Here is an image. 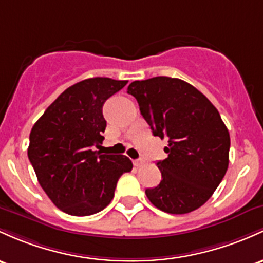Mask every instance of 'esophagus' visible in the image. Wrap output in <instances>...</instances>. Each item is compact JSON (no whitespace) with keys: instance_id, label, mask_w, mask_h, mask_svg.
<instances>
[{"instance_id":"34e87169","label":"esophagus","mask_w":263,"mask_h":263,"mask_svg":"<svg viewBox=\"0 0 263 263\" xmlns=\"http://www.w3.org/2000/svg\"><path fill=\"white\" fill-rule=\"evenodd\" d=\"M134 164L136 167H141V166H143V164H145V161L141 160V158H138V160H134Z\"/></svg>"}]
</instances>
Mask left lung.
I'll list each match as a JSON object with an SVG mask.
<instances>
[{"label":"left lung","mask_w":263,"mask_h":263,"mask_svg":"<svg viewBox=\"0 0 263 263\" xmlns=\"http://www.w3.org/2000/svg\"><path fill=\"white\" fill-rule=\"evenodd\" d=\"M127 92L137 100L152 134L168 141V156L156 163L162 180L146 190L147 198L172 215L195 211L209 201L229 167L230 134L217 108L180 79L134 81Z\"/></svg>","instance_id":"obj_1"}]
</instances>
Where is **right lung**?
Listing matches in <instances>:
<instances>
[{
    "label": "right lung",
    "mask_w": 263,
    "mask_h": 263,
    "mask_svg": "<svg viewBox=\"0 0 263 263\" xmlns=\"http://www.w3.org/2000/svg\"><path fill=\"white\" fill-rule=\"evenodd\" d=\"M127 81L93 77L74 83L48 106L30 134L28 160L43 191L61 211L89 216L108 206L118 178L132 170L123 155L95 151L103 141L106 100Z\"/></svg>",
    "instance_id": "1"
}]
</instances>
